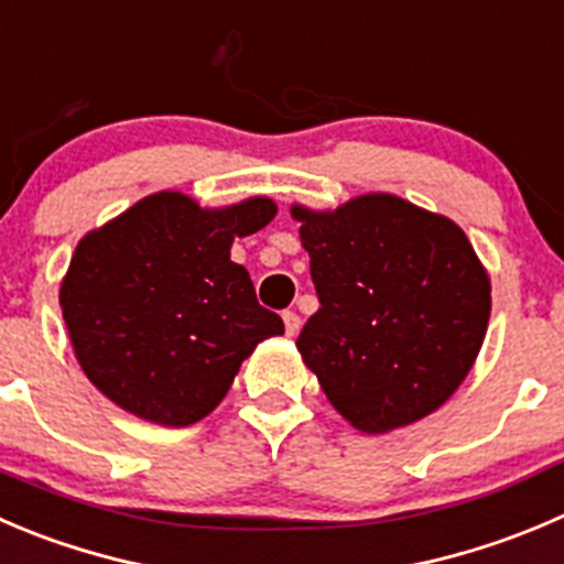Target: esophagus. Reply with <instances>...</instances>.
<instances>
[{
    "label": "esophagus",
    "mask_w": 564,
    "mask_h": 564,
    "mask_svg": "<svg viewBox=\"0 0 564 564\" xmlns=\"http://www.w3.org/2000/svg\"><path fill=\"white\" fill-rule=\"evenodd\" d=\"M283 327H286V336H294L300 330V316L294 311H283Z\"/></svg>",
    "instance_id": "obj_1"
}]
</instances>
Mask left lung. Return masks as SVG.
Here are the masks:
<instances>
[{
    "label": "left lung",
    "instance_id": "obj_1",
    "mask_svg": "<svg viewBox=\"0 0 564 564\" xmlns=\"http://www.w3.org/2000/svg\"><path fill=\"white\" fill-rule=\"evenodd\" d=\"M319 311L297 349L333 408L360 433L438 410L477 360L490 278L449 217L388 193L333 212L294 204Z\"/></svg>",
    "mask_w": 564,
    "mask_h": 564
}]
</instances>
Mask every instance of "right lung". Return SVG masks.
Listing matches in <instances>:
<instances>
[{
	"label": "right lung",
	"instance_id": "right-lung-1",
	"mask_svg": "<svg viewBox=\"0 0 564 564\" xmlns=\"http://www.w3.org/2000/svg\"><path fill=\"white\" fill-rule=\"evenodd\" d=\"M275 212L270 198L200 209L154 193L82 237L59 308L87 380L162 427L209 415L256 344L283 333L231 261L234 237L261 231Z\"/></svg>",
	"mask_w": 564,
	"mask_h": 564
}]
</instances>
